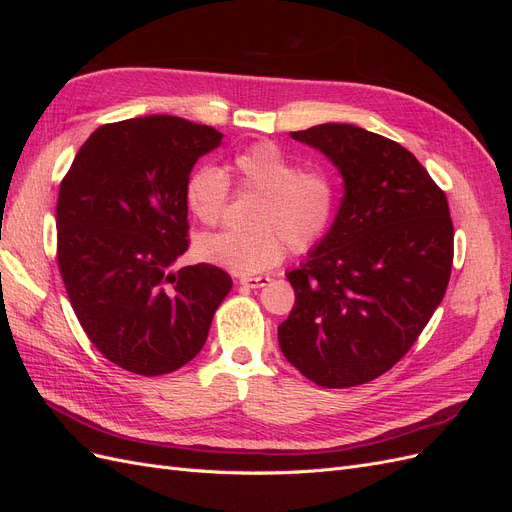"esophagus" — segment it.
I'll return each mask as SVG.
<instances>
[{
	"mask_svg": "<svg viewBox=\"0 0 512 512\" xmlns=\"http://www.w3.org/2000/svg\"><path fill=\"white\" fill-rule=\"evenodd\" d=\"M271 282L269 275H260V277H239V284L247 288H262Z\"/></svg>",
	"mask_w": 512,
	"mask_h": 512,
	"instance_id": "esophagus-1",
	"label": "esophagus"
}]
</instances>
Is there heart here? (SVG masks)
<instances>
[{
  "mask_svg": "<svg viewBox=\"0 0 512 512\" xmlns=\"http://www.w3.org/2000/svg\"><path fill=\"white\" fill-rule=\"evenodd\" d=\"M243 190L260 194L252 215L254 230H222L196 241L200 260L239 275H254L297 250L314 245L329 230L335 188L320 170H299L273 143H256L230 162ZM185 203L198 222L215 226L228 203V179L218 168L194 170L185 183Z\"/></svg>",
  "mask_w": 512,
  "mask_h": 512,
  "instance_id": "b5f03b06",
  "label": "heart"
}]
</instances>
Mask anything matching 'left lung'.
<instances>
[{
  "mask_svg": "<svg viewBox=\"0 0 512 512\" xmlns=\"http://www.w3.org/2000/svg\"><path fill=\"white\" fill-rule=\"evenodd\" d=\"M344 179L335 222L286 277L294 307L277 327L288 363L324 389L389 371L427 327L453 267L444 192L399 143L350 123L292 132Z\"/></svg>",
  "mask_w": 512,
  "mask_h": 512,
  "instance_id": "8db88e82",
  "label": "left lung"
}]
</instances>
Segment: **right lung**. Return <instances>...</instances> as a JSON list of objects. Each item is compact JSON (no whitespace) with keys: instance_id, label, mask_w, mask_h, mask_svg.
<instances>
[{"instance_id":"1","label":"right lung","mask_w":512,"mask_h":512,"mask_svg":"<svg viewBox=\"0 0 512 512\" xmlns=\"http://www.w3.org/2000/svg\"><path fill=\"white\" fill-rule=\"evenodd\" d=\"M222 132L173 115L106 123L59 185L57 262L83 331L138 376L170 374L203 350L232 288L220 267L173 269L185 254V183Z\"/></svg>"}]
</instances>
